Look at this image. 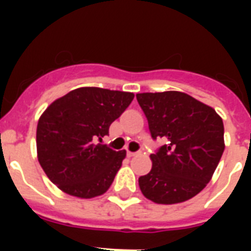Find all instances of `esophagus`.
<instances>
[{
	"label": "esophagus",
	"instance_id": "obj_1",
	"mask_svg": "<svg viewBox=\"0 0 251 251\" xmlns=\"http://www.w3.org/2000/svg\"><path fill=\"white\" fill-rule=\"evenodd\" d=\"M137 154H138L137 152H127V157H134Z\"/></svg>",
	"mask_w": 251,
	"mask_h": 251
}]
</instances>
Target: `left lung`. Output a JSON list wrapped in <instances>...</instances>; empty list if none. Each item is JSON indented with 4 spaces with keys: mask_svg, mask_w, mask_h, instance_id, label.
Returning a JSON list of instances; mask_svg holds the SVG:
<instances>
[{
    "mask_svg": "<svg viewBox=\"0 0 251 251\" xmlns=\"http://www.w3.org/2000/svg\"><path fill=\"white\" fill-rule=\"evenodd\" d=\"M153 140L167 144L151 154L152 169L138 179L147 199L176 204L194 198L215 172L225 151L223 121L210 106L180 91L137 94Z\"/></svg>",
    "mask_w": 251,
    "mask_h": 251,
    "instance_id": "obj_1",
    "label": "left lung"
}]
</instances>
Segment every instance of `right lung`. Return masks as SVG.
I'll list each match as a JSON object with an SVG mask.
<instances>
[{"mask_svg":"<svg viewBox=\"0 0 251 251\" xmlns=\"http://www.w3.org/2000/svg\"><path fill=\"white\" fill-rule=\"evenodd\" d=\"M134 98L133 93L99 87L72 90L41 114L36 145L41 168L63 192L91 199L104 194L126 152L98 144Z\"/></svg>","mask_w":251,"mask_h":251,"instance_id":"right-lung-1","label":"right lung"}]
</instances>
